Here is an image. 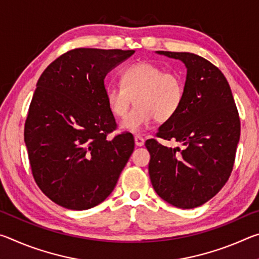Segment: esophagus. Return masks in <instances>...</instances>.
I'll list each match as a JSON object with an SVG mask.
<instances>
[{
	"label": "esophagus",
	"instance_id": "obj_1",
	"mask_svg": "<svg viewBox=\"0 0 259 259\" xmlns=\"http://www.w3.org/2000/svg\"><path fill=\"white\" fill-rule=\"evenodd\" d=\"M135 144L137 146H144V144H145V140H144L142 136L137 135V136H135Z\"/></svg>",
	"mask_w": 259,
	"mask_h": 259
}]
</instances>
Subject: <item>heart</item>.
Here are the masks:
<instances>
[{
	"instance_id": "1",
	"label": "heart",
	"mask_w": 259,
	"mask_h": 259,
	"mask_svg": "<svg viewBox=\"0 0 259 259\" xmlns=\"http://www.w3.org/2000/svg\"><path fill=\"white\" fill-rule=\"evenodd\" d=\"M121 85L109 84L105 99L114 116L124 117L135 98L136 107L122 121L121 128L137 133L155 119L164 123L176 116L185 97L181 75L164 72L157 65L138 61L121 72Z\"/></svg>"
}]
</instances>
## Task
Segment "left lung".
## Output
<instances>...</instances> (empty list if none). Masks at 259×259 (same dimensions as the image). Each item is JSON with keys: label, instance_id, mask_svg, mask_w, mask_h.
<instances>
[{"label": "left lung", "instance_id": "obj_1", "mask_svg": "<svg viewBox=\"0 0 259 259\" xmlns=\"http://www.w3.org/2000/svg\"><path fill=\"white\" fill-rule=\"evenodd\" d=\"M182 60L187 68L185 97L176 116L162 124L145 146L148 174L157 195L182 209L213 198L229 181L240 139V117L226 77L209 60L190 52L157 51Z\"/></svg>", "mask_w": 259, "mask_h": 259}]
</instances>
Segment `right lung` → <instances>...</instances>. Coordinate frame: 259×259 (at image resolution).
I'll list each match as a JSON object with an SVG mask.
<instances>
[{
	"mask_svg": "<svg viewBox=\"0 0 259 259\" xmlns=\"http://www.w3.org/2000/svg\"><path fill=\"white\" fill-rule=\"evenodd\" d=\"M134 50L77 48L58 57L36 83L24 139L35 183L55 203L94 208L111 194L135 148L116 129L105 76Z\"/></svg>",
	"mask_w": 259,
	"mask_h": 259,
	"instance_id": "right-lung-1",
	"label": "right lung"
}]
</instances>
